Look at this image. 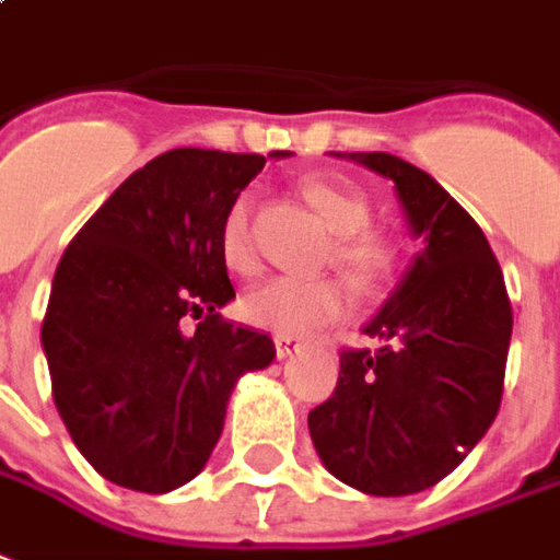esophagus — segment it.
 <instances>
[{
    "instance_id": "obj_1",
    "label": "esophagus",
    "mask_w": 560,
    "mask_h": 560,
    "mask_svg": "<svg viewBox=\"0 0 560 560\" xmlns=\"http://www.w3.org/2000/svg\"><path fill=\"white\" fill-rule=\"evenodd\" d=\"M273 350H277V355H280V359H289L292 352L301 350V340H299V337L277 335V337H273Z\"/></svg>"
}]
</instances>
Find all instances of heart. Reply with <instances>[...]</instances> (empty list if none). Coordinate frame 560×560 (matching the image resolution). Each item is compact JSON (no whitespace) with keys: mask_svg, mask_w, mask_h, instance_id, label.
<instances>
[{"mask_svg":"<svg viewBox=\"0 0 560 560\" xmlns=\"http://www.w3.org/2000/svg\"><path fill=\"white\" fill-rule=\"evenodd\" d=\"M301 196L307 198L319 220L337 235L335 259L343 271L359 283H374L392 268V244L386 237L371 232V198L364 189L343 180L311 177L301 184ZM220 253L232 271L244 273L253 268V244H249V208L244 198H237L225 210L220 225ZM350 304L347 287L335 277H268L256 287H249L241 299V316L247 323L259 325L277 335H307L323 325L343 316Z\"/></svg>","mask_w":560,"mask_h":560,"instance_id":"heart-1","label":"heart"}]
</instances>
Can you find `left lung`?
<instances>
[{
	"instance_id": "obj_1",
	"label": "left lung",
	"mask_w": 560,
	"mask_h": 560,
	"mask_svg": "<svg viewBox=\"0 0 560 560\" xmlns=\"http://www.w3.org/2000/svg\"><path fill=\"white\" fill-rule=\"evenodd\" d=\"M337 156L395 184L422 249L364 325L383 347L340 352L335 392L307 425L331 477L400 498L450 477L494 422L513 307L482 229L431 174L392 153Z\"/></svg>"
}]
</instances>
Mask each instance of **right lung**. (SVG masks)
<instances>
[{
	"instance_id": "obj_1",
	"label": "right lung",
	"mask_w": 560,
	"mask_h": 560,
	"mask_svg": "<svg viewBox=\"0 0 560 560\" xmlns=\"http://www.w3.org/2000/svg\"><path fill=\"white\" fill-rule=\"evenodd\" d=\"M261 168L259 153L168 150L59 259L42 323L54 404L83 458L122 489L165 494L198 477L237 376L273 362L271 337L220 316L235 299L220 225Z\"/></svg>"
}]
</instances>
